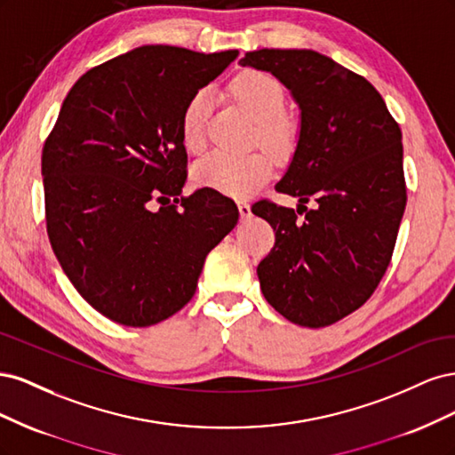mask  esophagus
<instances>
[{
    "label": "esophagus",
    "instance_id": "34e87169",
    "mask_svg": "<svg viewBox=\"0 0 455 455\" xmlns=\"http://www.w3.org/2000/svg\"><path fill=\"white\" fill-rule=\"evenodd\" d=\"M237 206H239V214H241V218H243V220H246V218H251V216H252L251 204L246 203V201H239V203H237Z\"/></svg>",
    "mask_w": 455,
    "mask_h": 455
}]
</instances>
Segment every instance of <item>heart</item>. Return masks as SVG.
Segmentation results:
<instances>
[{"label":"heart","instance_id":"b5f03b06","mask_svg":"<svg viewBox=\"0 0 455 455\" xmlns=\"http://www.w3.org/2000/svg\"><path fill=\"white\" fill-rule=\"evenodd\" d=\"M231 92L256 121L258 140L273 151H283L292 142V125L281 114L284 109L283 85L266 72H243L233 79ZM212 106L209 89H201L184 108L180 121L182 142L189 151H201L206 142V119ZM271 172V159L264 151L251 154H228L212 151L199 159L194 167V180L201 188H211L220 194L244 197L264 184Z\"/></svg>","mask_w":455,"mask_h":455}]
</instances>
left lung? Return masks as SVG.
I'll use <instances>...</instances> for the list:
<instances>
[{"instance_id":"1","label":"left lung","mask_w":455,"mask_h":455,"mask_svg":"<svg viewBox=\"0 0 455 455\" xmlns=\"http://www.w3.org/2000/svg\"><path fill=\"white\" fill-rule=\"evenodd\" d=\"M239 64L277 77L299 108L296 149L275 186L298 209L252 204L275 231L256 269L261 294L294 324L328 326L359 309L389 267L406 209L401 127L363 76L316 51L259 49Z\"/></svg>"}]
</instances>
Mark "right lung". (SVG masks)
Segmentation results:
<instances>
[{
  "instance_id": "1",
  "label": "right lung",
  "mask_w": 455,
  "mask_h": 455,
  "mask_svg": "<svg viewBox=\"0 0 455 455\" xmlns=\"http://www.w3.org/2000/svg\"><path fill=\"white\" fill-rule=\"evenodd\" d=\"M237 54L142 45L81 76L62 102L41 156L47 235L109 321L142 328L180 311L206 254L237 226V204L220 191L182 197L180 134L191 96Z\"/></svg>"
}]
</instances>
